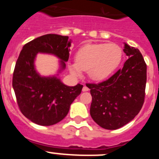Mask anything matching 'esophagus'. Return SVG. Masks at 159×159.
<instances>
[{"mask_svg": "<svg viewBox=\"0 0 159 159\" xmlns=\"http://www.w3.org/2000/svg\"><path fill=\"white\" fill-rule=\"evenodd\" d=\"M88 90H89V88L87 86H84V88H83V92H88Z\"/></svg>", "mask_w": 159, "mask_h": 159, "instance_id": "obj_1", "label": "esophagus"}]
</instances>
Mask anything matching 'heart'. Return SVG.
Returning a JSON list of instances; mask_svg holds the SVG:
<instances>
[{"mask_svg": "<svg viewBox=\"0 0 159 159\" xmlns=\"http://www.w3.org/2000/svg\"><path fill=\"white\" fill-rule=\"evenodd\" d=\"M122 58L123 50L116 43H89L77 51L75 62L69 63V69L75 75L88 70L90 78L101 81L119 67Z\"/></svg>", "mask_w": 159, "mask_h": 159, "instance_id": "b5f03b06", "label": "heart"}]
</instances>
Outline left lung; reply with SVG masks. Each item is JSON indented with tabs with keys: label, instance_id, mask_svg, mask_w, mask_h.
Masks as SVG:
<instances>
[{
	"label": "left lung",
	"instance_id": "1",
	"mask_svg": "<svg viewBox=\"0 0 159 159\" xmlns=\"http://www.w3.org/2000/svg\"><path fill=\"white\" fill-rule=\"evenodd\" d=\"M128 59L123 68L99 84H87L92 102L90 114L102 128L116 130L127 124L141 110L145 99L147 64L138 48L124 43Z\"/></svg>",
	"mask_w": 159,
	"mask_h": 159
}]
</instances>
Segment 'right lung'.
I'll return each instance as SVG.
<instances>
[{
	"label": "right lung",
	"mask_w": 159,
	"mask_h": 159,
	"mask_svg": "<svg viewBox=\"0 0 159 159\" xmlns=\"http://www.w3.org/2000/svg\"><path fill=\"white\" fill-rule=\"evenodd\" d=\"M71 43L68 36L43 35L25 44L20 53L14 68L12 88L20 110L32 123L51 126L60 122L81 93V84L67 86L56 75L41 76L35 68L37 53H47L60 59V72L69 58Z\"/></svg>",
	"instance_id": "add662e5"
}]
</instances>
